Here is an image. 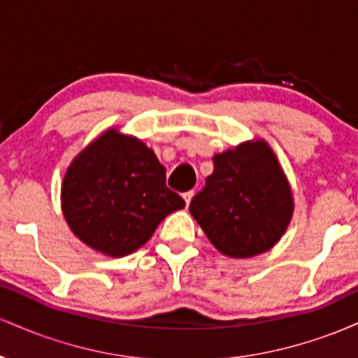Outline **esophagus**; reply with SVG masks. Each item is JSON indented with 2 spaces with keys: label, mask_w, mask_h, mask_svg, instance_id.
<instances>
[{
  "label": "esophagus",
  "mask_w": 358,
  "mask_h": 358,
  "mask_svg": "<svg viewBox=\"0 0 358 358\" xmlns=\"http://www.w3.org/2000/svg\"><path fill=\"white\" fill-rule=\"evenodd\" d=\"M183 199H185V203H187V207H188V205H190V202H192V199H193V190L185 192Z\"/></svg>",
  "instance_id": "34e87169"
}]
</instances>
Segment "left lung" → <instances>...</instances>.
Listing matches in <instances>:
<instances>
[{
	"instance_id": "left-lung-1",
	"label": "left lung",
	"mask_w": 358,
	"mask_h": 358,
	"mask_svg": "<svg viewBox=\"0 0 358 358\" xmlns=\"http://www.w3.org/2000/svg\"><path fill=\"white\" fill-rule=\"evenodd\" d=\"M293 193L262 139L213 156V173L190 202L192 217L217 250L245 259L273 248L293 217Z\"/></svg>"
}]
</instances>
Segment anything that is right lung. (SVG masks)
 I'll return each mask as SVG.
<instances>
[{"label":"right lung","instance_id":"1","mask_svg":"<svg viewBox=\"0 0 358 358\" xmlns=\"http://www.w3.org/2000/svg\"><path fill=\"white\" fill-rule=\"evenodd\" d=\"M185 207L166 170L139 139L109 129L73 158L62 185L69 227L97 252L121 257L150 241L159 222Z\"/></svg>","mask_w":358,"mask_h":358}]
</instances>
